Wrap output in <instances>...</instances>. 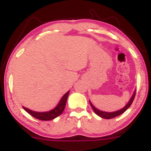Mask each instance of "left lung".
<instances>
[{
  "instance_id": "obj_1",
  "label": "left lung",
  "mask_w": 151,
  "mask_h": 151,
  "mask_svg": "<svg viewBox=\"0 0 151 151\" xmlns=\"http://www.w3.org/2000/svg\"><path fill=\"white\" fill-rule=\"evenodd\" d=\"M135 94H136V90L134 91L133 95L132 96L130 100H129V102L126 104V106H124V107H123L122 109H119V110L115 111V112H104V111H101V110H100V109L96 108L95 106L93 105L92 103H91L90 101H89V102H90V104H91V107H92L93 110V112H95V113L97 115H99V116L101 117V118H104V119H111V118H115V117H117V116H118V115H121V114L123 113V112H124L126 110V109H129V106L132 105V102H133V101H134V99Z\"/></svg>"
}]
</instances>
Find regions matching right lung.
Here are the masks:
<instances>
[{"label": "right lung", "instance_id": "right-lung-1", "mask_svg": "<svg viewBox=\"0 0 151 151\" xmlns=\"http://www.w3.org/2000/svg\"><path fill=\"white\" fill-rule=\"evenodd\" d=\"M68 93H69V91L63 96L61 99L59 101L58 104L54 109H51L50 111H47V112H36V111L29 109L28 108L25 107V106H22V107L27 112H28L30 115L34 117L35 118H37V119L41 120V121H50V120H53L63 113V110L65 109V106H66Z\"/></svg>", "mask_w": 151, "mask_h": 151}]
</instances>
